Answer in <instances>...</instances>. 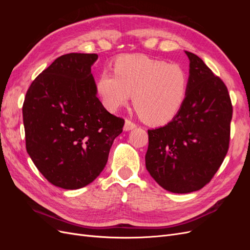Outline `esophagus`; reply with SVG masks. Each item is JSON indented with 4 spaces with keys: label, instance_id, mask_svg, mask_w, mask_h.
I'll use <instances>...</instances> for the list:
<instances>
[{
    "label": "esophagus",
    "instance_id": "obj_1",
    "mask_svg": "<svg viewBox=\"0 0 250 250\" xmlns=\"http://www.w3.org/2000/svg\"><path fill=\"white\" fill-rule=\"evenodd\" d=\"M135 127H137V125H135L134 123H132L131 121H129V120H126L125 121V124H124V130L125 131L132 130V129H134Z\"/></svg>",
    "mask_w": 250,
    "mask_h": 250
}]
</instances>
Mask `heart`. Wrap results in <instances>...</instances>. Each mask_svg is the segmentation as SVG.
Instances as JSON below:
<instances>
[{
  "mask_svg": "<svg viewBox=\"0 0 250 250\" xmlns=\"http://www.w3.org/2000/svg\"><path fill=\"white\" fill-rule=\"evenodd\" d=\"M188 76L179 64L145 55H125L113 64V74L103 71L96 87L105 107L117 110L133 95L134 108L150 125H164L175 117L188 94Z\"/></svg>",
  "mask_w": 250,
  "mask_h": 250,
  "instance_id": "1",
  "label": "heart"
}]
</instances>
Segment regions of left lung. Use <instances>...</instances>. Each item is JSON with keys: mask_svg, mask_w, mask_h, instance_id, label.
<instances>
[{"mask_svg": "<svg viewBox=\"0 0 250 250\" xmlns=\"http://www.w3.org/2000/svg\"><path fill=\"white\" fill-rule=\"evenodd\" d=\"M190 60L188 94L171 122L148 130L146 169L165 190L198 191L213 178L228 153L232 106L224 82L203 60Z\"/></svg>", "mask_w": 250, "mask_h": 250, "instance_id": "1", "label": "left lung"}]
</instances>
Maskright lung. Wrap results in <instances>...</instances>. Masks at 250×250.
Listing matches in <instances>:
<instances>
[{
    "label": "right lung",
    "instance_id": "obj_1",
    "mask_svg": "<svg viewBox=\"0 0 250 250\" xmlns=\"http://www.w3.org/2000/svg\"><path fill=\"white\" fill-rule=\"evenodd\" d=\"M97 54L70 53L55 59L30 85L22 105L26 148L48 181L65 190L100 175L124 120L97 97L92 65Z\"/></svg>",
    "mask_w": 250,
    "mask_h": 250
}]
</instances>
